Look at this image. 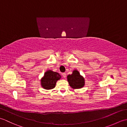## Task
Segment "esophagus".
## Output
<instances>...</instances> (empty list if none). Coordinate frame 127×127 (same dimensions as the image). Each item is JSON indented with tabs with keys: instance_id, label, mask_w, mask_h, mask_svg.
I'll return each mask as SVG.
<instances>
[{
	"instance_id": "obj_1",
	"label": "esophagus",
	"mask_w": 127,
	"mask_h": 127,
	"mask_svg": "<svg viewBox=\"0 0 127 127\" xmlns=\"http://www.w3.org/2000/svg\"><path fill=\"white\" fill-rule=\"evenodd\" d=\"M62 76H63V77L64 78H65L66 77V74L65 73V72H64V73H62Z\"/></svg>"
}]
</instances>
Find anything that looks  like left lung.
Segmentation results:
<instances>
[{
	"label": "left lung",
	"instance_id": "obj_1",
	"mask_svg": "<svg viewBox=\"0 0 127 127\" xmlns=\"http://www.w3.org/2000/svg\"><path fill=\"white\" fill-rule=\"evenodd\" d=\"M67 80L70 86L74 89L81 88L85 85L84 78L77 70H74L72 74L68 75Z\"/></svg>",
	"mask_w": 127,
	"mask_h": 127
}]
</instances>
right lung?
I'll return each instance as SVG.
<instances>
[{"label": "right lung", "instance_id": "right-lung-1", "mask_svg": "<svg viewBox=\"0 0 127 127\" xmlns=\"http://www.w3.org/2000/svg\"><path fill=\"white\" fill-rule=\"evenodd\" d=\"M61 78V76L57 72L49 70L46 71L44 76L41 80V85L45 90H51L55 87L56 82Z\"/></svg>", "mask_w": 127, "mask_h": 127}]
</instances>
